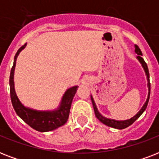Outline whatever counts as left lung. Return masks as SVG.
<instances>
[{
  "label": "left lung",
  "instance_id": "1",
  "mask_svg": "<svg viewBox=\"0 0 159 159\" xmlns=\"http://www.w3.org/2000/svg\"><path fill=\"white\" fill-rule=\"evenodd\" d=\"M134 47H135V53L138 54V56H137V59H138L139 61V62L142 64V66H143V70H144V72H145L146 76H147V81H148V98L146 100L145 103H144V105L143 106V107L140 109V111H139L138 113L136 114L134 117L129 119V120H112V119L106 118V117H104L103 116H102L101 113L98 111L97 106H96V103H95L94 102V99H93L92 96H91V99H92L93 108H94L95 115L97 116V118L102 123L106 125L109 126V127H112V128L118 129H125L127 128L128 126L131 125H132V124H133L134 122L142 115V114H143V111H145V109L147 108V106H148V100H149V97H150V82H149V72H148V66H147L146 62H144V60H143V58L142 57V52H141L140 48H139L137 45H134Z\"/></svg>",
  "mask_w": 159,
  "mask_h": 159
}]
</instances>
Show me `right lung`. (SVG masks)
Segmentation results:
<instances>
[{
	"instance_id": "add662e5",
	"label": "right lung",
	"mask_w": 159,
	"mask_h": 159,
	"mask_svg": "<svg viewBox=\"0 0 159 159\" xmlns=\"http://www.w3.org/2000/svg\"><path fill=\"white\" fill-rule=\"evenodd\" d=\"M25 46L26 43L19 48V50L16 53L14 58L13 67L11 68V75H10V92H11L12 106L19 117L22 119L34 129L39 132L53 130L63 125L67 122L69 116L72 99L77 92L78 87L74 86L66 91L58 108L56 109L55 111H36L25 107L20 102L15 91V84H14V72L16 64V58L18 57L19 53L25 48Z\"/></svg>"
}]
</instances>
